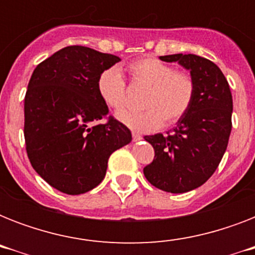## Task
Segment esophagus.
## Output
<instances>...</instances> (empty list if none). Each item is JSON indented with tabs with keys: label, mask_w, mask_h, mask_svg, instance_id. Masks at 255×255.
Listing matches in <instances>:
<instances>
[{
	"label": "esophagus",
	"mask_w": 255,
	"mask_h": 255,
	"mask_svg": "<svg viewBox=\"0 0 255 255\" xmlns=\"http://www.w3.org/2000/svg\"><path fill=\"white\" fill-rule=\"evenodd\" d=\"M132 139H133V141H139V140H141V139H143V137H141V136H140L139 133H136V132H133V133H132Z\"/></svg>",
	"instance_id": "34e87169"
}]
</instances>
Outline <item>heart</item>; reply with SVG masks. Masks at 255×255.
I'll return each instance as SVG.
<instances>
[{"mask_svg":"<svg viewBox=\"0 0 255 255\" xmlns=\"http://www.w3.org/2000/svg\"><path fill=\"white\" fill-rule=\"evenodd\" d=\"M133 85L148 87L143 99L144 111H124L118 119L137 132H152L165 123H177L189 112L196 96V82L186 71L174 70L167 62L155 57L140 58L127 66ZM96 91L108 108L120 111L126 107V82L119 70H103L96 81Z\"/></svg>","mask_w":255,"mask_h":255,"instance_id":"heart-1","label":"heart"}]
</instances>
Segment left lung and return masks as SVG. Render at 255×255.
I'll use <instances>...</instances> for the list:
<instances>
[{
	"label": "left lung",
	"instance_id": "8db88e82",
	"mask_svg": "<svg viewBox=\"0 0 255 255\" xmlns=\"http://www.w3.org/2000/svg\"><path fill=\"white\" fill-rule=\"evenodd\" d=\"M178 62L196 82V96L189 112L167 135L144 139L152 144L155 157L144 167L152 185L169 193H185L201 186L216 172L229 143L233 99L229 83L218 66L194 54L160 57Z\"/></svg>",
	"mask_w": 255,
	"mask_h": 255
}]
</instances>
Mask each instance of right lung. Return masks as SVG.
Segmentation results:
<instances>
[{"instance_id":"add662e5","label":"right lung","mask_w":255,"mask_h":255,"mask_svg":"<svg viewBox=\"0 0 255 255\" xmlns=\"http://www.w3.org/2000/svg\"><path fill=\"white\" fill-rule=\"evenodd\" d=\"M120 58L86 46H67L41 62L25 95L23 135L31 167L66 194L94 189L112 152L132 140L96 91L99 74ZM107 119L106 124H98Z\"/></svg>"}]
</instances>
